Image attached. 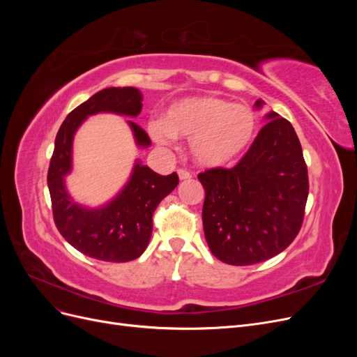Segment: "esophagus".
<instances>
[{
  "instance_id": "esophagus-1",
  "label": "esophagus",
  "mask_w": 357,
  "mask_h": 357,
  "mask_svg": "<svg viewBox=\"0 0 357 357\" xmlns=\"http://www.w3.org/2000/svg\"><path fill=\"white\" fill-rule=\"evenodd\" d=\"M177 174H178V178H180L181 181H186V180H190V178H192V174H190L189 171H186V169H178Z\"/></svg>"
}]
</instances>
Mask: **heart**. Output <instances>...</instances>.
Listing matches in <instances>:
<instances>
[{"label":"heart","instance_id":"obj_1","mask_svg":"<svg viewBox=\"0 0 357 357\" xmlns=\"http://www.w3.org/2000/svg\"><path fill=\"white\" fill-rule=\"evenodd\" d=\"M149 132L160 144L174 138L190 139V153L197 164L225 168L252 146L257 116L250 107L219 96H188L168 105L162 121L149 125Z\"/></svg>","mask_w":357,"mask_h":357}]
</instances>
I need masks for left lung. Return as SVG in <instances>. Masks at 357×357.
I'll list each match as a JSON object with an SVG mask.
<instances>
[{"instance_id": "1", "label": "left lung", "mask_w": 357, "mask_h": 357, "mask_svg": "<svg viewBox=\"0 0 357 357\" xmlns=\"http://www.w3.org/2000/svg\"><path fill=\"white\" fill-rule=\"evenodd\" d=\"M265 102L257 100L261 110ZM231 169L198 176L205 190L202 225L211 253L229 265H253L282 253L298 235L308 174L294 126L275 112Z\"/></svg>"}]
</instances>
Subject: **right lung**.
Segmentation results:
<instances>
[{
    "mask_svg": "<svg viewBox=\"0 0 357 357\" xmlns=\"http://www.w3.org/2000/svg\"><path fill=\"white\" fill-rule=\"evenodd\" d=\"M142 102L143 93L137 88H105L74 109L56 134L47 172L53 219L74 248L98 261L128 262L142 256L152 236L156 207L178 185L176 172L160 176L135 159L123 188L105 204L88 207L70 195L66 178L73 171V143L77 129L89 116L98 113L137 117L142 113ZM126 123L137 147L152 146L144 129L132 121Z\"/></svg>",
    "mask_w": 357,
    "mask_h": 357,
    "instance_id": "right-lung-1",
    "label": "right lung"
}]
</instances>
